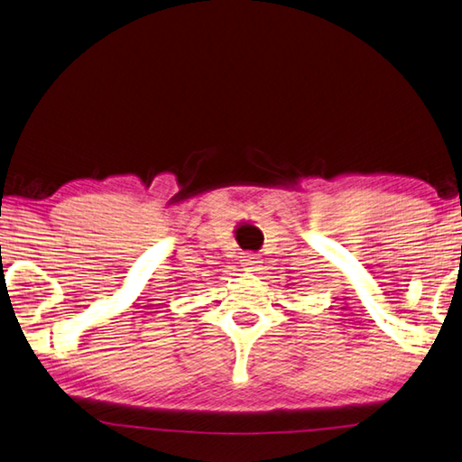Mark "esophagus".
I'll return each mask as SVG.
<instances>
[{"label":"esophagus","instance_id":"34e87169","mask_svg":"<svg viewBox=\"0 0 462 462\" xmlns=\"http://www.w3.org/2000/svg\"><path fill=\"white\" fill-rule=\"evenodd\" d=\"M259 263H261V261H259V257L255 254H245V255H243V259H241V265L245 267V269H254V272L259 267Z\"/></svg>","mask_w":462,"mask_h":462}]
</instances>
